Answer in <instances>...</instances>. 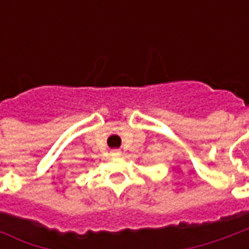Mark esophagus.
<instances>
[{
    "instance_id": "1",
    "label": "esophagus",
    "mask_w": 249,
    "mask_h": 249,
    "mask_svg": "<svg viewBox=\"0 0 249 249\" xmlns=\"http://www.w3.org/2000/svg\"><path fill=\"white\" fill-rule=\"evenodd\" d=\"M112 155H120V152L117 149H114V151H112Z\"/></svg>"
}]
</instances>
